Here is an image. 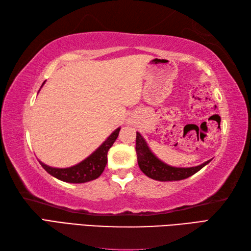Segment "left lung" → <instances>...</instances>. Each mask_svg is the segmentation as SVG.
Listing matches in <instances>:
<instances>
[{
    "instance_id": "8db88e82",
    "label": "left lung",
    "mask_w": 251,
    "mask_h": 251,
    "mask_svg": "<svg viewBox=\"0 0 251 251\" xmlns=\"http://www.w3.org/2000/svg\"><path fill=\"white\" fill-rule=\"evenodd\" d=\"M136 152L138 165L141 172L149 178L158 181H178L191 177L209 163L211 159L195 167H173L158 159L149 148L139 132L136 137Z\"/></svg>"
}]
</instances>
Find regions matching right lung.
<instances>
[{
  "label": "right lung",
  "mask_w": 251,
  "mask_h": 251,
  "mask_svg": "<svg viewBox=\"0 0 251 251\" xmlns=\"http://www.w3.org/2000/svg\"><path fill=\"white\" fill-rule=\"evenodd\" d=\"M45 84V82L42 84V86ZM41 86V87H42ZM121 128H116L112 134L106 138V140L101 145L97 150L94 153L90 154L88 157H86L74 166L68 167V168H55L47 166L46 164L42 163V165L47 173L51 175L52 177L59 179L61 181L69 183H84L88 182L97 179L99 176L103 173L104 167L106 163H108V151L109 149L113 146L116 138L119 137V132Z\"/></svg>",
  "instance_id": "add662e5"
}]
</instances>
